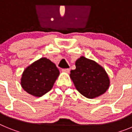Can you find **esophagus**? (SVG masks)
Returning a JSON list of instances; mask_svg holds the SVG:
<instances>
[{
  "mask_svg": "<svg viewBox=\"0 0 132 132\" xmlns=\"http://www.w3.org/2000/svg\"><path fill=\"white\" fill-rule=\"evenodd\" d=\"M62 72L69 73L70 72V69H62Z\"/></svg>",
  "mask_w": 132,
  "mask_h": 132,
  "instance_id": "esophagus-1",
  "label": "esophagus"
}]
</instances>
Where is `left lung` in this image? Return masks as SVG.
I'll return each mask as SVG.
<instances>
[{
  "label": "left lung",
  "mask_w": 132,
  "mask_h": 132,
  "mask_svg": "<svg viewBox=\"0 0 132 132\" xmlns=\"http://www.w3.org/2000/svg\"><path fill=\"white\" fill-rule=\"evenodd\" d=\"M76 69L71 71L70 77L75 88L88 98H94L106 91L110 79L105 69L95 62L83 56L75 62Z\"/></svg>",
  "instance_id": "8db88e82"
}]
</instances>
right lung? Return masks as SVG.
<instances>
[{"label": "right lung", "instance_id": "right-lung-1", "mask_svg": "<svg viewBox=\"0 0 132 132\" xmlns=\"http://www.w3.org/2000/svg\"><path fill=\"white\" fill-rule=\"evenodd\" d=\"M59 71L50 59L42 57L26 68L21 78V86L28 94L40 97L52 89Z\"/></svg>", "mask_w": 132, "mask_h": 132}]
</instances>
